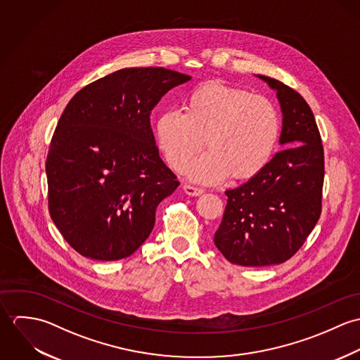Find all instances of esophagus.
Wrapping results in <instances>:
<instances>
[{
  "label": "esophagus",
  "instance_id": "34e87169",
  "mask_svg": "<svg viewBox=\"0 0 360 360\" xmlns=\"http://www.w3.org/2000/svg\"><path fill=\"white\" fill-rule=\"evenodd\" d=\"M183 190H184V193H186L187 195H190V197H198V195H201V194L204 193V190L197 188V187H193V186H188V184L183 186Z\"/></svg>",
  "mask_w": 360,
  "mask_h": 360
}]
</instances>
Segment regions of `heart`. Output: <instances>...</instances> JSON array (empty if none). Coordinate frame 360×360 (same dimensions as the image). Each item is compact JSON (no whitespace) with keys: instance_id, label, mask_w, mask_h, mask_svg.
<instances>
[{"instance_id":"heart-1","label":"heart","mask_w":360,"mask_h":360,"mask_svg":"<svg viewBox=\"0 0 360 360\" xmlns=\"http://www.w3.org/2000/svg\"><path fill=\"white\" fill-rule=\"evenodd\" d=\"M183 108L165 110L155 122L158 147L173 169L181 170L202 143L207 151L187 167L197 183L213 184L227 176L248 180L270 162L280 116L267 98L209 82L191 91Z\"/></svg>"}]
</instances>
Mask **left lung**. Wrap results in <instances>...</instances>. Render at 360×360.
I'll return each instance as SVG.
<instances>
[{
	"mask_svg": "<svg viewBox=\"0 0 360 360\" xmlns=\"http://www.w3.org/2000/svg\"><path fill=\"white\" fill-rule=\"evenodd\" d=\"M283 113L280 146L257 176L227 190L214 245L229 262L270 266L285 262L305 243L321 212L324 154L308 103L284 83L257 75Z\"/></svg>",
	"mask_w": 360,
	"mask_h": 360,
	"instance_id": "8db88e82",
	"label": "left lung"
}]
</instances>
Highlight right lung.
<instances>
[{"label":"right lung","instance_id":"1","mask_svg":"<svg viewBox=\"0 0 360 360\" xmlns=\"http://www.w3.org/2000/svg\"><path fill=\"white\" fill-rule=\"evenodd\" d=\"M191 76L124 68L82 89L66 105L46 162L49 207L80 255L119 260L151 234L155 210L179 187L155 146V105Z\"/></svg>","mask_w":360,"mask_h":360}]
</instances>
